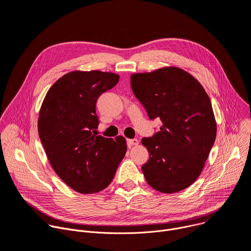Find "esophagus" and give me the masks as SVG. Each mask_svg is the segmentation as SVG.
<instances>
[{"instance_id": "1", "label": "esophagus", "mask_w": 251, "mask_h": 251, "mask_svg": "<svg viewBox=\"0 0 251 251\" xmlns=\"http://www.w3.org/2000/svg\"><path fill=\"white\" fill-rule=\"evenodd\" d=\"M138 145V140L136 138H132V140H127V147L130 149L133 146H137Z\"/></svg>"}]
</instances>
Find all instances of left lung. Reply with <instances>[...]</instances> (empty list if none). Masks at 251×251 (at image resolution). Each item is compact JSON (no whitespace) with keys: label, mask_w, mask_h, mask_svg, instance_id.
<instances>
[{"label":"left lung","mask_w":251,"mask_h":251,"mask_svg":"<svg viewBox=\"0 0 251 251\" xmlns=\"http://www.w3.org/2000/svg\"><path fill=\"white\" fill-rule=\"evenodd\" d=\"M130 86L151 120L162 126L142 144L150 158L142 166L147 182L163 193L180 191L198 179L216 136L209 97L185 71L166 67L133 74Z\"/></svg>","instance_id":"left-lung-1"}]
</instances>
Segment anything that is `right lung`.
<instances>
[{
    "instance_id": "obj_1",
    "label": "right lung",
    "mask_w": 251,
    "mask_h": 251,
    "mask_svg": "<svg viewBox=\"0 0 251 251\" xmlns=\"http://www.w3.org/2000/svg\"><path fill=\"white\" fill-rule=\"evenodd\" d=\"M119 78L100 71L71 72L53 83L42 103L38 130L49 161L60 178L79 193L108 186L126 152L124 136L113 140L95 133L97 100Z\"/></svg>"
}]
</instances>
